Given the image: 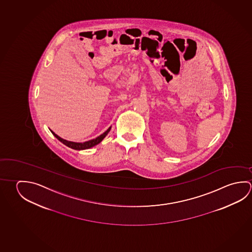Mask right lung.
<instances>
[{
    "instance_id": "right-lung-1",
    "label": "right lung",
    "mask_w": 252,
    "mask_h": 252,
    "mask_svg": "<svg viewBox=\"0 0 252 252\" xmlns=\"http://www.w3.org/2000/svg\"><path fill=\"white\" fill-rule=\"evenodd\" d=\"M111 127L108 128V130L105 131V132H103L102 134H101L100 136L96 137L95 139H93V140H90V141H85V142H74V141H66V140H64V139H62L61 137L58 136V134H56L53 131H51V132L53 133L54 135L56 138H58L59 141H61L62 143H63L64 145H66L67 147H69V148H71V149H73V150H88V149H90V148H92L94 146L97 145L99 144L101 141L105 138L107 134H108V132L111 131Z\"/></svg>"
}]
</instances>
